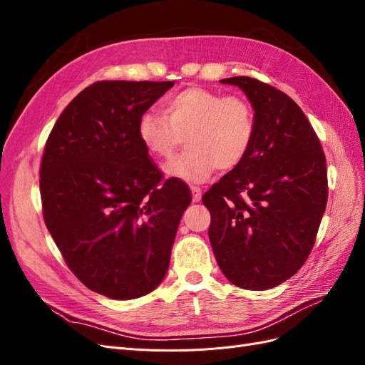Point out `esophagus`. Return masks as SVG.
I'll return each instance as SVG.
<instances>
[{"instance_id": "34e87169", "label": "esophagus", "mask_w": 365, "mask_h": 365, "mask_svg": "<svg viewBox=\"0 0 365 365\" xmlns=\"http://www.w3.org/2000/svg\"><path fill=\"white\" fill-rule=\"evenodd\" d=\"M190 190L193 193V202H200L201 201V187L190 185Z\"/></svg>"}]
</instances>
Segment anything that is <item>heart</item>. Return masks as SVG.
Returning a JSON list of instances; mask_svg holds the SVG:
<instances>
[{"label": "heart", "instance_id": "heart-1", "mask_svg": "<svg viewBox=\"0 0 365 365\" xmlns=\"http://www.w3.org/2000/svg\"><path fill=\"white\" fill-rule=\"evenodd\" d=\"M137 135L158 161H170L185 140L189 152L168 173L202 181L216 169L231 170L245 160L256 135V115L245 97L192 86L165 98L163 114L143 113Z\"/></svg>", "mask_w": 365, "mask_h": 365}]
</instances>
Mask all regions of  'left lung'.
I'll use <instances>...</instances> for the list:
<instances>
[{"mask_svg": "<svg viewBox=\"0 0 365 365\" xmlns=\"http://www.w3.org/2000/svg\"><path fill=\"white\" fill-rule=\"evenodd\" d=\"M220 82L247 94L256 135L245 160L202 196L210 244L231 283L275 288L303 267L315 244L329 193L326 157L288 94L248 76Z\"/></svg>", "mask_w": 365, "mask_h": 365, "instance_id": "left-lung-1", "label": "left lung"}]
</instances>
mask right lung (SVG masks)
<instances>
[{
	"instance_id": "add662e5",
	"label": "right lung",
	"mask_w": 365,
	"mask_h": 365,
	"mask_svg": "<svg viewBox=\"0 0 365 365\" xmlns=\"http://www.w3.org/2000/svg\"><path fill=\"white\" fill-rule=\"evenodd\" d=\"M172 86L94 82L63 109L43 149V222L76 277L114 300L163 282L192 202L189 185L164 180L137 135L138 117Z\"/></svg>"
}]
</instances>
